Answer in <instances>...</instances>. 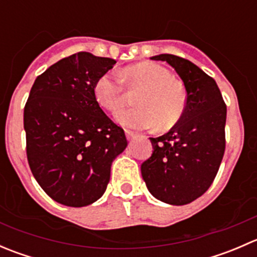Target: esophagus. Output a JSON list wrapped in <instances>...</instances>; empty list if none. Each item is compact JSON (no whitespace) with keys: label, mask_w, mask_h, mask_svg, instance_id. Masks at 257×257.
<instances>
[{"label":"esophagus","mask_w":257,"mask_h":257,"mask_svg":"<svg viewBox=\"0 0 257 257\" xmlns=\"http://www.w3.org/2000/svg\"><path fill=\"white\" fill-rule=\"evenodd\" d=\"M125 136H126V139H128V141H132V139L136 138L137 134L134 133V132L128 131V129H126V131H125Z\"/></svg>","instance_id":"obj_1"}]
</instances>
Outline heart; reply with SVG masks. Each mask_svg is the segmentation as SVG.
<instances>
[{
	"label": "heart",
	"instance_id": "b5f03b06",
	"mask_svg": "<svg viewBox=\"0 0 257 257\" xmlns=\"http://www.w3.org/2000/svg\"><path fill=\"white\" fill-rule=\"evenodd\" d=\"M126 88L136 92L134 105L115 114L120 125L133 129L160 131L178 123L186 108V90L180 80L173 78L164 67L152 62H141L126 67L121 73ZM94 95L105 110L116 112L125 103V87L115 74H104L95 82Z\"/></svg>",
	"mask_w": 257,
	"mask_h": 257
}]
</instances>
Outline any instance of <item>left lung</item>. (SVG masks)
Segmentation results:
<instances>
[{
  "label": "left lung",
  "mask_w": 257,
  "mask_h": 257,
  "mask_svg": "<svg viewBox=\"0 0 257 257\" xmlns=\"http://www.w3.org/2000/svg\"><path fill=\"white\" fill-rule=\"evenodd\" d=\"M177 71L186 90V108L167 134L150 138L153 154L142 177L153 196L185 205L203 195L217 174L225 152L226 104L214 78L190 61L159 54Z\"/></svg>",
  "instance_id": "obj_1"
}]
</instances>
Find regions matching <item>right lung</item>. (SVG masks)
<instances>
[{
	"mask_svg": "<svg viewBox=\"0 0 257 257\" xmlns=\"http://www.w3.org/2000/svg\"><path fill=\"white\" fill-rule=\"evenodd\" d=\"M115 61L78 52L36 78L23 112L31 172L54 201L80 208L97 201L125 134L102 110L95 82Z\"/></svg>",
	"mask_w": 257,
	"mask_h": 257,
	"instance_id": "right-lung-1",
	"label": "right lung"
}]
</instances>
